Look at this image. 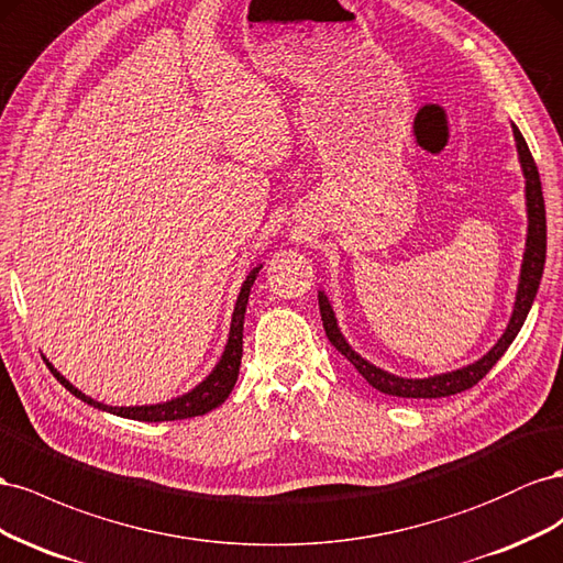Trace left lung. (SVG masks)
Masks as SVG:
<instances>
[{"mask_svg":"<svg viewBox=\"0 0 563 563\" xmlns=\"http://www.w3.org/2000/svg\"><path fill=\"white\" fill-rule=\"evenodd\" d=\"M514 141H517V153H519V163L523 169V179H526V214H528V231H526V250H523V262H521V276H519V287H517V299H514V311L507 323V330L503 332L497 344L481 356L478 361L457 367V371L451 373H441V375H431V377H398L394 373L382 371V367L373 365L371 361H365L361 353L351 349V344L344 340V334L336 325V318L332 311V303L328 295L320 290L318 292V307H320V318H323V328L330 344L342 353L346 361L365 377V382L375 387L382 394L398 396V398H441V396H453L460 391L472 389L478 379H484L488 375L490 367L505 356V351L514 342V336L519 334L523 320L533 307V299L538 295V287L542 280V271H544V254H548V219H544V198H542V186H540V174L533 163V155L528 151V143L521 136L519 126L511 124Z\"/></svg>","mask_w":563,"mask_h":563,"instance_id":"8db88e82","label":"left lung"}]
</instances>
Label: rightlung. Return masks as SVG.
<instances>
[{
	"label": "right lung",
	"mask_w": 563,
	"mask_h": 563,
	"mask_svg": "<svg viewBox=\"0 0 563 563\" xmlns=\"http://www.w3.org/2000/svg\"><path fill=\"white\" fill-rule=\"evenodd\" d=\"M262 271V264L254 266L247 278L240 287V295L235 301L233 309V318H231V330H229V340L227 346H223V353L219 363L212 367V373L207 375L200 384H196L190 391L176 396L172 400H165V404H153V406H106L93 400L91 396L82 394L77 387L63 377L56 367L46 361L49 371L54 373V377L66 387L73 396H77L79 400H85L87 406L99 408L103 412L118 415V417H126V420H139V422H172V420H186V417H198L210 412L214 408H219L223 400L229 398V394L233 391L235 382H238V373H240V358H243V323H245V309H247V299H250V290L256 280V273Z\"/></svg>",
	"instance_id": "right-lung-1"
}]
</instances>
